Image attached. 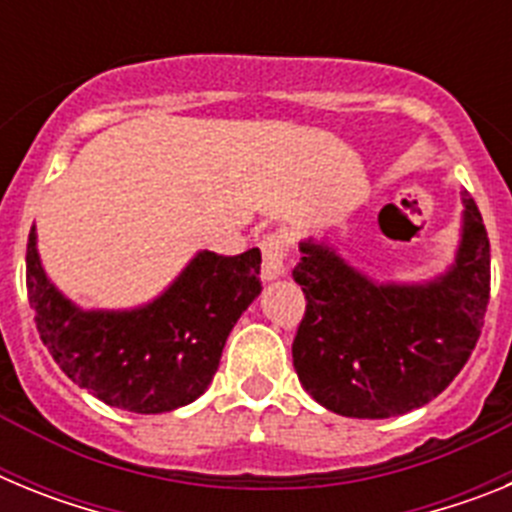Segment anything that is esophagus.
Listing matches in <instances>:
<instances>
[{
  "mask_svg": "<svg viewBox=\"0 0 512 512\" xmlns=\"http://www.w3.org/2000/svg\"><path fill=\"white\" fill-rule=\"evenodd\" d=\"M259 248H261V277H264L266 282L282 277L284 269H287V253H289L287 235L266 233L264 238H261Z\"/></svg>",
  "mask_w": 512,
  "mask_h": 512,
  "instance_id": "esophagus-1",
  "label": "esophagus"
}]
</instances>
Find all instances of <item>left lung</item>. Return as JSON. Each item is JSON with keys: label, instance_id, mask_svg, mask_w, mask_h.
<instances>
[{"label": "left lung", "instance_id": "8db88e82", "mask_svg": "<svg viewBox=\"0 0 512 512\" xmlns=\"http://www.w3.org/2000/svg\"><path fill=\"white\" fill-rule=\"evenodd\" d=\"M456 264L428 284H374L336 251L302 243L292 277L305 315L292 343L302 387L346 418L405 415L472 356L490 302V238L469 192Z\"/></svg>", "mask_w": 512, "mask_h": 512}]
</instances>
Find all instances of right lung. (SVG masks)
I'll return each mask as SVG.
<instances>
[{"instance_id": "add662e5", "label": "right lung", "mask_w": 512, "mask_h": 512, "mask_svg": "<svg viewBox=\"0 0 512 512\" xmlns=\"http://www.w3.org/2000/svg\"><path fill=\"white\" fill-rule=\"evenodd\" d=\"M261 253L202 251L164 295L130 312H84L48 282L27 238V300L63 374L112 408L171 413L215 377L228 333L261 292Z\"/></svg>"}]
</instances>
